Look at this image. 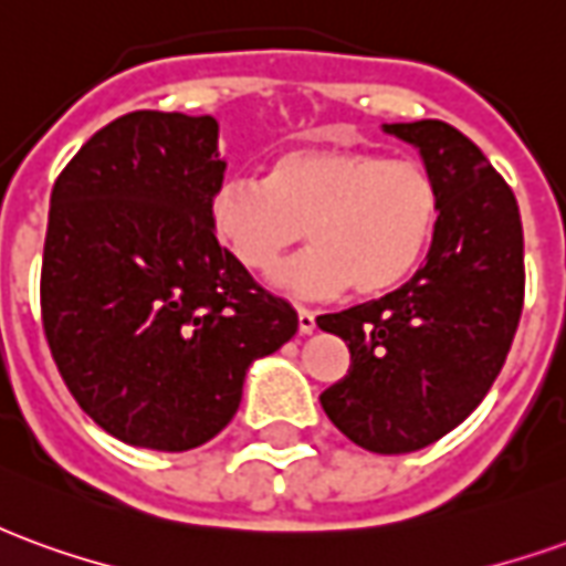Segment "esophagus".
Returning <instances> with one entry per match:
<instances>
[{
	"instance_id": "34e87169",
	"label": "esophagus",
	"mask_w": 566,
	"mask_h": 566,
	"mask_svg": "<svg viewBox=\"0 0 566 566\" xmlns=\"http://www.w3.org/2000/svg\"><path fill=\"white\" fill-rule=\"evenodd\" d=\"M296 327H300V333L306 336V333L315 331V312H308V308H296Z\"/></svg>"
}]
</instances>
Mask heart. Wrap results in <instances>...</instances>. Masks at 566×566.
Here are the masks:
<instances>
[{
  "label": "heart",
  "mask_w": 566,
  "mask_h": 566,
  "mask_svg": "<svg viewBox=\"0 0 566 566\" xmlns=\"http://www.w3.org/2000/svg\"><path fill=\"white\" fill-rule=\"evenodd\" d=\"M437 221L433 175L364 148L284 150L266 178L233 175L209 197L218 245L251 272H270L306 235L312 248L272 272L294 296L391 294L421 266Z\"/></svg>",
  "instance_id": "1"
}]
</instances>
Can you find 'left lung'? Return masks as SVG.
<instances>
[{"mask_svg":"<svg viewBox=\"0 0 566 566\" xmlns=\"http://www.w3.org/2000/svg\"><path fill=\"white\" fill-rule=\"evenodd\" d=\"M381 129L418 148L439 221L400 291L318 318L352 352L321 406L360 449L406 454L461 424L503 369L522 318L524 235L515 193L463 133L442 120Z\"/></svg>","mask_w":566,"mask_h":566,"instance_id":"left-lung-1","label":"left lung"}]
</instances>
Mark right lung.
<instances>
[{
    "mask_svg": "<svg viewBox=\"0 0 566 566\" xmlns=\"http://www.w3.org/2000/svg\"><path fill=\"white\" fill-rule=\"evenodd\" d=\"M218 120L133 112L69 160L51 193L42 324L56 369L120 442L197 449L230 424L248 367L296 333L211 233Z\"/></svg>",
    "mask_w": 566,
    "mask_h": 566,
    "instance_id": "right-lung-1",
    "label": "right lung"
}]
</instances>
